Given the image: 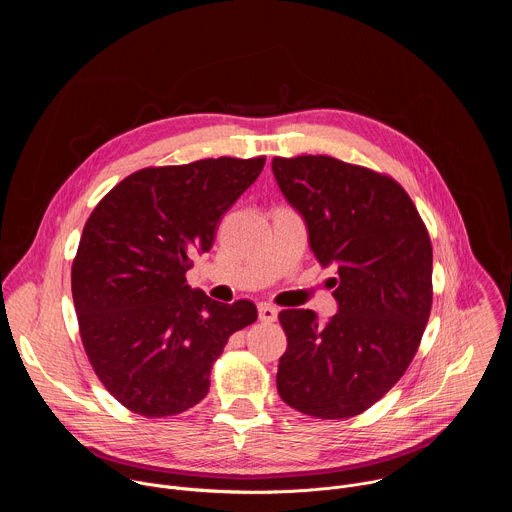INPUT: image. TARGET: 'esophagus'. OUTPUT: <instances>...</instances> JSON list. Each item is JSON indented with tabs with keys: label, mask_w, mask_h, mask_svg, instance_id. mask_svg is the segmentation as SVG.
I'll return each instance as SVG.
<instances>
[{
	"label": "esophagus",
	"mask_w": 512,
	"mask_h": 512,
	"mask_svg": "<svg viewBox=\"0 0 512 512\" xmlns=\"http://www.w3.org/2000/svg\"><path fill=\"white\" fill-rule=\"evenodd\" d=\"M259 320L265 322V324L275 322L277 320V310L271 304H261L259 306Z\"/></svg>",
	"instance_id": "34e87169"
}]
</instances>
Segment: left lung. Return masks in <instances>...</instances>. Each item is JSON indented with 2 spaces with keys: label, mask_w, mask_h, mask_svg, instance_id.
Masks as SVG:
<instances>
[{
  "label": "left lung",
  "mask_w": 512,
  "mask_h": 512,
  "mask_svg": "<svg viewBox=\"0 0 512 512\" xmlns=\"http://www.w3.org/2000/svg\"><path fill=\"white\" fill-rule=\"evenodd\" d=\"M271 166L316 259L336 269L338 302L324 324L312 310L279 312L277 391L304 415L348 419L387 395L419 348L433 300L429 233L387 174L308 154Z\"/></svg>",
  "instance_id": "left-lung-1"
}]
</instances>
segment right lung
Masks as SVG:
<instances>
[{
  "mask_svg": "<svg viewBox=\"0 0 512 512\" xmlns=\"http://www.w3.org/2000/svg\"><path fill=\"white\" fill-rule=\"evenodd\" d=\"M263 166L265 156H223L143 168L91 212L72 300L95 375L129 411L168 417L200 403L231 334L257 320L253 302H214L186 271Z\"/></svg>",
  "mask_w": 512,
  "mask_h": 512,
  "instance_id": "add662e5",
  "label": "right lung"
}]
</instances>
